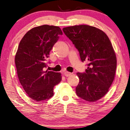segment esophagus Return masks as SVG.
<instances>
[{"label":"esophagus","instance_id":"1","mask_svg":"<svg viewBox=\"0 0 130 130\" xmlns=\"http://www.w3.org/2000/svg\"><path fill=\"white\" fill-rule=\"evenodd\" d=\"M71 74H72L70 72H68V71L64 72V75H65V76H66V77H69V76H70Z\"/></svg>","mask_w":130,"mask_h":130}]
</instances>
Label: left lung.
<instances>
[{
  "label": "left lung",
  "mask_w": 130,
  "mask_h": 130,
  "mask_svg": "<svg viewBox=\"0 0 130 130\" xmlns=\"http://www.w3.org/2000/svg\"><path fill=\"white\" fill-rule=\"evenodd\" d=\"M63 31L79 52L82 62H88L84 73L77 72V96L94 102L108 93L117 68V57L109 39L103 31L87 25L63 28Z\"/></svg>",
  "instance_id": "obj_1"
}]
</instances>
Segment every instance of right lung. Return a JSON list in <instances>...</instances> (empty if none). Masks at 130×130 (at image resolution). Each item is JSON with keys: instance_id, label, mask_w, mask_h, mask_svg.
Wrapping results in <instances>:
<instances>
[{"instance_id": "right-lung-1", "label": "right lung", "mask_w": 130, "mask_h": 130, "mask_svg": "<svg viewBox=\"0 0 130 130\" xmlns=\"http://www.w3.org/2000/svg\"><path fill=\"white\" fill-rule=\"evenodd\" d=\"M61 29L43 25L29 30L21 40L15 62L20 82L32 100L41 102L53 96V87L62 79L60 72L44 71L46 58L62 35Z\"/></svg>"}]
</instances>
